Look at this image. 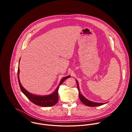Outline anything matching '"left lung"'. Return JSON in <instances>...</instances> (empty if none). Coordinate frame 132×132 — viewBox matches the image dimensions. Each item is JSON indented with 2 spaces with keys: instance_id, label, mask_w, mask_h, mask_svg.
<instances>
[{
  "instance_id": "8db88e82",
  "label": "left lung",
  "mask_w": 132,
  "mask_h": 132,
  "mask_svg": "<svg viewBox=\"0 0 132 132\" xmlns=\"http://www.w3.org/2000/svg\"><path fill=\"white\" fill-rule=\"evenodd\" d=\"M76 82H77V88H78V91H79V99L81 100V101L85 105H86L87 106H97L102 105L106 103H96V102H92V101H89L88 99H87L86 98H85V97L84 96H82L81 94L80 93L78 82V81L77 80H76Z\"/></svg>"
}]
</instances>
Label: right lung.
<instances>
[{"label": "right lung", "instance_id": "right-lung-1", "mask_svg": "<svg viewBox=\"0 0 132 132\" xmlns=\"http://www.w3.org/2000/svg\"><path fill=\"white\" fill-rule=\"evenodd\" d=\"M20 62V60H19ZM20 69L19 68L18 69V81L19 84L20 88L21 89V90L23 93L24 95L34 104L41 106L44 107H47V106H52L54 105H55L57 103L59 100V95H58V91L59 89L60 88V86L63 84V82L68 78L70 77V76H68L67 77H65L63 78L58 86V87L56 88L55 91L50 95L48 96H36L32 95V94L30 93L28 91H27L21 85L20 80H19V74Z\"/></svg>", "mask_w": 132, "mask_h": 132}]
</instances>
